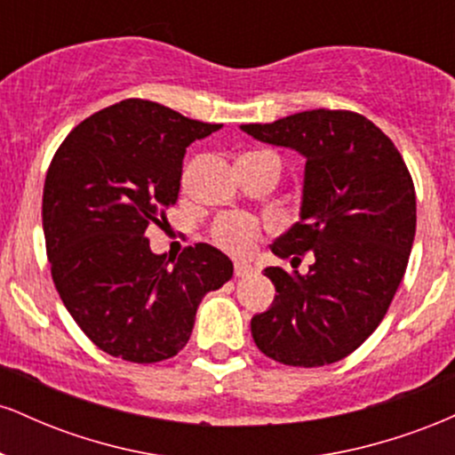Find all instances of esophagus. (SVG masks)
<instances>
[{
  "label": "esophagus",
  "instance_id": "esophagus-1",
  "mask_svg": "<svg viewBox=\"0 0 455 455\" xmlns=\"http://www.w3.org/2000/svg\"><path fill=\"white\" fill-rule=\"evenodd\" d=\"M254 274V267L248 263H235V275L237 278H245V275H252Z\"/></svg>",
  "mask_w": 455,
  "mask_h": 455
}]
</instances>
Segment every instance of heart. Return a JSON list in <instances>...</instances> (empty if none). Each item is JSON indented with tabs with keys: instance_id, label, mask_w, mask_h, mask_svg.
Returning a JSON list of instances; mask_svg holds the SVG:
<instances>
[{
	"instance_id": "1",
	"label": "heart",
	"mask_w": 455,
	"mask_h": 455,
	"mask_svg": "<svg viewBox=\"0 0 455 455\" xmlns=\"http://www.w3.org/2000/svg\"><path fill=\"white\" fill-rule=\"evenodd\" d=\"M260 233V224L254 218L243 216V213H228L213 224V242H216L224 252L235 254V257H245L254 250Z\"/></svg>"
}]
</instances>
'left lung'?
<instances>
[{"mask_svg": "<svg viewBox=\"0 0 455 455\" xmlns=\"http://www.w3.org/2000/svg\"><path fill=\"white\" fill-rule=\"evenodd\" d=\"M242 130L306 158L299 222L271 252L315 257L306 275L265 269L278 295L252 316L254 342L284 365L340 362L379 327L404 278L417 224L409 169L387 134L353 111L316 108Z\"/></svg>", "mask_w": 455, "mask_h": 455, "instance_id": "1", "label": "left lung"}]
</instances>
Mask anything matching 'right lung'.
<instances>
[{
    "label": "right lung",
    "mask_w": 455,
    "mask_h": 455,
    "mask_svg": "<svg viewBox=\"0 0 455 455\" xmlns=\"http://www.w3.org/2000/svg\"><path fill=\"white\" fill-rule=\"evenodd\" d=\"M220 128L128 98L78 124L51 160L43 195L51 275L76 325L113 357H173L203 297L231 280L233 263L210 243L166 259L145 237L151 224H169L188 145Z\"/></svg>",
    "instance_id": "right-lung-1"
}]
</instances>
